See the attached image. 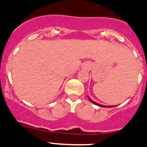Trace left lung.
<instances>
[{"label": "left lung", "instance_id": "obj_1", "mask_svg": "<svg viewBox=\"0 0 147 147\" xmlns=\"http://www.w3.org/2000/svg\"><path fill=\"white\" fill-rule=\"evenodd\" d=\"M88 99H89V100L91 102H92V103H94V104H95V105H98V106H100V107H103V108H105V107H106V106H105V105H100V104H98V103H96V102H94L93 100H91V99L89 98V97H88ZM107 107H108V108H111V107H113V105H111V106H107Z\"/></svg>", "mask_w": 147, "mask_h": 147}]
</instances>
